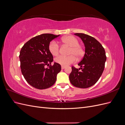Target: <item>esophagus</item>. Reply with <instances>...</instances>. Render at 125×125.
<instances>
[{
	"label": "esophagus",
	"mask_w": 125,
	"mask_h": 125,
	"mask_svg": "<svg viewBox=\"0 0 125 125\" xmlns=\"http://www.w3.org/2000/svg\"><path fill=\"white\" fill-rule=\"evenodd\" d=\"M66 68V67L65 66H62V69H64Z\"/></svg>",
	"instance_id": "esophagus-1"
}]
</instances>
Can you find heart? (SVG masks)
Instances as JSON below:
<instances>
[{"label": "heart", "instance_id": "obj_1", "mask_svg": "<svg viewBox=\"0 0 125 125\" xmlns=\"http://www.w3.org/2000/svg\"><path fill=\"white\" fill-rule=\"evenodd\" d=\"M62 42L70 47L68 56H59L55 59V62L62 66H68L75 62L76 58H80L84 54L82 47L79 45V40L73 36L68 35L62 37ZM48 50L53 56L58 55L59 52V46L55 41L51 42L48 45Z\"/></svg>", "mask_w": 125, "mask_h": 125}]
</instances>
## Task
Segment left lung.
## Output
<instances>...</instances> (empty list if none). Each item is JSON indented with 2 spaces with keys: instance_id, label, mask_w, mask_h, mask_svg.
Segmentation results:
<instances>
[{
  "instance_id": "1",
  "label": "left lung",
  "mask_w": 125,
  "mask_h": 125,
  "mask_svg": "<svg viewBox=\"0 0 125 125\" xmlns=\"http://www.w3.org/2000/svg\"><path fill=\"white\" fill-rule=\"evenodd\" d=\"M80 37L85 46V54L78 63L80 68L71 67L69 80L73 86L88 88L95 84L101 77L105 67L106 56L103 47L95 38L83 33H75ZM81 69V71L79 70Z\"/></svg>"
}]
</instances>
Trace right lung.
<instances>
[{
  "label": "right lung",
  "mask_w": 125,
  "mask_h": 125,
  "mask_svg": "<svg viewBox=\"0 0 125 125\" xmlns=\"http://www.w3.org/2000/svg\"><path fill=\"white\" fill-rule=\"evenodd\" d=\"M59 36L45 33L33 37L22 47L20 52L21 73L28 83L37 89H45L55 83L61 70L60 64L54 62L48 50L51 42Z\"/></svg>",
  "instance_id": "1"
}]
</instances>
